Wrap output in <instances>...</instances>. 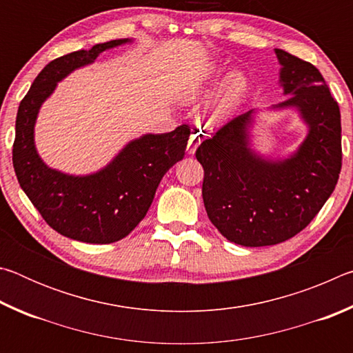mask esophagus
Listing matches in <instances>:
<instances>
[{
	"mask_svg": "<svg viewBox=\"0 0 353 353\" xmlns=\"http://www.w3.org/2000/svg\"><path fill=\"white\" fill-rule=\"evenodd\" d=\"M202 141V135L201 134H194L190 137V141H188V152L190 154H194L196 149H198V146L201 145Z\"/></svg>",
	"mask_w": 353,
	"mask_h": 353,
	"instance_id": "esophagus-1",
	"label": "esophagus"
}]
</instances>
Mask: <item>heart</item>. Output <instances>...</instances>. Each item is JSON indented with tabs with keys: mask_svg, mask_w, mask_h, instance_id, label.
I'll return each instance as SVG.
<instances>
[{
	"mask_svg": "<svg viewBox=\"0 0 353 353\" xmlns=\"http://www.w3.org/2000/svg\"><path fill=\"white\" fill-rule=\"evenodd\" d=\"M219 76V70L212 68L208 70L207 73V79L208 81H214ZM248 90V77L241 71H234L229 76L225 77L224 82L221 83V88L218 92V98H216V104H214V113L216 117H223L225 113H229L234 107L240 103L241 98L246 94ZM201 87H193L190 88V93H199Z\"/></svg>",
	"mask_w": 353,
	"mask_h": 353,
	"instance_id": "b5f03b06",
	"label": "heart"
}]
</instances>
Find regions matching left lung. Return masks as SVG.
<instances>
[{"instance_id": "left-lung-1", "label": "left lung", "mask_w": 353, "mask_h": 353, "mask_svg": "<svg viewBox=\"0 0 353 353\" xmlns=\"http://www.w3.org/2000/svg\"><path fill=\"white\" fill-rule=\"evenodd\" d=\"M280 82L299 107L310 134L296 155L268 162L248 148L252 110L204 139L196 159L204 168L202 198L212 224L227 240L248 248L272 246L305 229L336 187L343 163L341 113L313 63L276 50Z\"/></svg>"}]
</instances>
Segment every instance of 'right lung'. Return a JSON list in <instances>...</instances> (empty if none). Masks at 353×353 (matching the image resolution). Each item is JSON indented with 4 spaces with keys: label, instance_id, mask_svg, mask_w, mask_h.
I'll use <instances>...</instances> for the list:
<instances>
[{
    "label": "right lung",
    "instance_id": "obj_1",
    "mask_svg": "<svg viewBox=\"0 0 353 353\" xmlns=\"http://www.w3.org/2000/svg\"><path fill=\"white\" fill-rule=\"evenodd\" d=\"M126 41L110 40L51 61L34 79L17 113L12 162L20 187L46 224L76 241L109 244L128 236L146 216L165 172L183 159L187 149L190 128L182 124L172 132L129 143L107 168L92 176L62 174L40 160L34 123L56 82L93 62L99 52Z\"/></svg>",
    "mask_w": 353,
    "mask_h": 353
}]
</instances>
